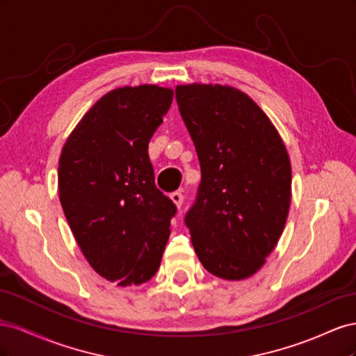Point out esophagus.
<instances>
[{
	"label": "esophagus",
	"mask_w": 356,
	"mask_h": 356,
	"mask_svg": "<svg viewBox=\"0 0 356 356\" xmlns=\"http://www.w3.org/2000/svg\"><path fill=\"white\" fill-rule=\"evenodd\" d=\"M170 199H172V202H174L178 208H181V204H182V202H184V195H182V191H174L170 195Z\"/></svg>",
	"instance_id": "obj_1"
}]
</instances>
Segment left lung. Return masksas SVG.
<instances>
[{
  "label": "left lung",
  "mask_w": 356,
  "mask_h": 356,
  "mask_svg": "<svg viewBox=\"0 0 356 356\" xmlns=\"http://www.w3.org/2000/svg\"><path fill=\"white\" fill-rule=\"evenodd\" d=\"M202 179L184 222L207 270L252 276L284 232L291 163L276 127L250 96L220 84L177 86Z\"/></svg>",
  "instance_id": "8db88e82"
}]
</instances>
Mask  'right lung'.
Returning a JSON list of instances; mask_svg holds the SVG:
<instances>
[{
    "label": "right lung",
    "instance_id": "1",
    "mask_svg": "<svg viewBox=\"0 0 356 356\" xmlns=\"http://www.w3.org/2000/svg\"><path fill=\"white\" fill-rule=\"evenodd\" d=\"M174 90L115 89L74 129L59 159V200L86 260L120 286L152 279L177 207L154 182L148 143Z\"/></svg>",
    "mask_w": 356,
    "mask_h": 356
}]
</instances>
